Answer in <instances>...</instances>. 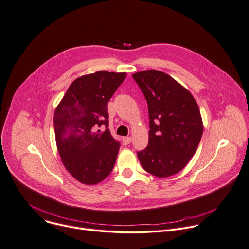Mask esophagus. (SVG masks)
Instances as JSON below:
<instances>
[{
  "label": "esophagus",
  "mask_w": 249,
  "mask_h": 249,
  "mask_svg": "<svg viewBox=\"0 0 249 249\" xmlns=\"http://www.w3.org/2000/svg\"><path fill=\"white\" fill-rule=\"evenodd\" d=\"M131 141H132V139H131L130 136H124V137H123V142H124V145L129 144V143L131 142Z\"/></svg>",
  "instance_id": "34e87169"
}]
</instances>
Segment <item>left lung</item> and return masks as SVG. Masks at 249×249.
<instances>
[{"instance_id":"left-lung-1","label":"left lung","mask_w":249,"mask_h":249,"mask_svg":"<svg viewBox=\"0 0 249 249\" xmlns=\"http://www.w3.org/2000/svg\"><path fill=\"white\" fill-rule=\"evenodd\" d=\"M149 115L147 147L137 153L145 171L159 178L180 172L195 154L204 130L199 106L175 79L158 70L132 74Z\"/></svg>"}]
</instances>
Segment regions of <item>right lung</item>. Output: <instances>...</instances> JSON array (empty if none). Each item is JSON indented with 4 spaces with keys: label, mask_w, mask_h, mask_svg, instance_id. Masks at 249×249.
Returning a JSON list of instances; mask_svg holds the SVG:
<instances>
[{
    "label": "right lung",
    "mask_w": 249,
    "mask_h": 249,
    "mask_svg": "<svg viewBox=\"0 0 249 249\" xmlns=\"http://www.w3.org/2000/svg\"><path fill=\"white\" fill-rule=\"evenodd\" d=\"M125 72L98 71L75 79L55 108L54 130L66 170L80 183L96 185L112 172L120 149L109 132L107 102Z\"/></svg>",
    "instance_id": "obj_1"
}]
</instances>
